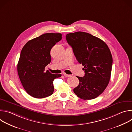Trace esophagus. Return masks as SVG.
Returning <instances> with one entry per match:
<instances>
[{
    "instance_id": "obj_1",
    "label": "esophagus",
    "mask_w": 132,
    "mask_h": 132,
    "mask_svg": "<svg viewBox=\"0 0 132 132\" xmlns=\"http://www.w3.org/2000/svg\"><path fill=\"white\" fill-rule=\"evenodd\" d=\"M64 76L66 77H68L71 76L70 75H68V74H66V73H64Z\"/></svg>"
}]
</instances>
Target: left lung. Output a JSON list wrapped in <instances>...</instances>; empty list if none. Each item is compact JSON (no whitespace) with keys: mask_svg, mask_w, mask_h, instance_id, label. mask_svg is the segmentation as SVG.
I'll list each match as a JSON object with an SVG mask.
<instances>
[{"mask_svg":"<svg viewBox=\"0 0 132 132\" xmlns=\"http://www.w3.org/2000/svg\"><path fill=\"white\" fill-rule=\"evenodd\" d=\"M66 39L85 72L83 77L77 76L79 84L73 89L74 93L83 100L97 98L111 77L113 60L109 48L102 40L84 32L68 33Z\"/></svg>","mask_w":132,"mask_h":132,"instance_id":"left-lung-1","label":"left lung"}]
</instances>
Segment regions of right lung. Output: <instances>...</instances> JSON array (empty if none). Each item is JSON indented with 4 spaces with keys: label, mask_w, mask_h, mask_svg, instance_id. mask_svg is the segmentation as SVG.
I'll return each mask as SVG.
<instances>
[{
    "label": "right lung",
    "mask_w": 132,
    "mask_h": 132,
    "mask_svg": "<svg viewBox=\"0 0 132 132\" xmlns=\"http://www.w3.org/2000/svg\"><path fill=\"white\" fill-rule=\"evenodd\" d=\"M62 38L61 33H45L30 40L22 48L18 73L24 89L31 96L43 98L53 93V81L62 75L45 72V67L51 61V50Z\"/></svg>",
    "instance_id": "obj_1"
}]
</instances>
